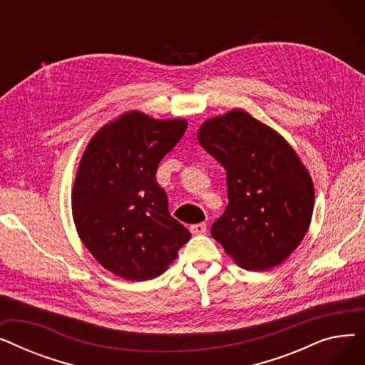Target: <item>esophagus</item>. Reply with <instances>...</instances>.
<instances>
[{"mask_svg":"<svg viewBox=\"0 0 365 365\" xmlns=\"http://www.w3.org/2000/svg\"><path fill=\"white\" fill-rule=\"evenodd\" d=\"M190 232L195 234V235H201V234H205L207 232V223L201 222V223H195L190 226Z\"/></svg>","mask_w":365,"mask_h":365,"instance_id":"esophagus-1","label":"esophagus"}]
</instances>
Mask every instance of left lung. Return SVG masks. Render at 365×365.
Returning a JSON list of instances; mask_svg holds the SVG:
<instances>
[{
    "label": "left lung",
    "mask_w": 365,
    "mask_h": 365,
    "mask_svg": "<svg viewBox=\"0 0 365 365\" xmlns=\"http://www.w3.org/2000/svg\"><path fill=\"white\" fill-rule=\"evenodd\" d=\"M198 142L226 171L229 202L212 237L247 271L284 262L308 232L315 202L296 152L241 109L205 121Z\"/></svg>",
    "instance_id": "8db88e82"
}]
</instances>
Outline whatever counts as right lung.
I'll return each instance as SVG.
<instances>
[{"label": "right lung", "mask_w": 365, "mask_h": 365, "mask_svg": "<svg viewBox=\"0 0 365 365\" xmlns=\"http://www.w3.org/2000/svg\"><path fill=\"white\" fill-rule=\"evenodd\" d=\"M186 128L185 120L133 110L90 140L76 171L72 215L87 250L109 272L130 281L157 278L189 241L155 180Z\"/></svg>", "instance_id": "add662e5"}]
</instances>
